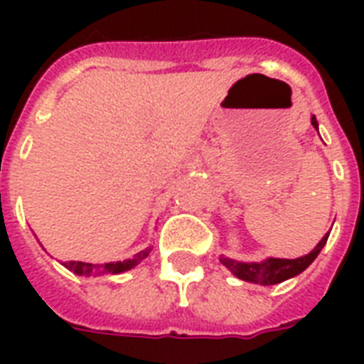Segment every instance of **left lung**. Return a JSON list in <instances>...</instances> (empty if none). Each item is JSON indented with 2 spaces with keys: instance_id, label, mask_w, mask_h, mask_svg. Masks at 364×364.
Wrapping results in <instances>:
<instances>
[{
  "instance_id": "left-lung-1",
  "label": "left lung",
  "mask_w": 364,
  "mask_h": 364,
  "mask_svg": "<svg viewBox=\"0 0 364 364\" xmlns=\"http://www.w3.org/2000/svg\"><path fill=\"white\" fill-rule=\"evenodd\" d=\"M311 124L317 128L316 117H311ZM328 234L321 242L317 243L316 249L311 253L299 257V259H268L264 262H238V260L225 259L223 257L221 262L227 266L228 270L232 272L234 276L243 279V282L260 283V285H274V283H282L285 279L293 276H299L300 272H304L308 266L316 260L323 245L327 243Z\"/></svg>"
}]
</instances>
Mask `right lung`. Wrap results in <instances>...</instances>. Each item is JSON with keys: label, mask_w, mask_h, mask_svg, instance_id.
<instances>
[{"label": "right lung", "mask_w": 364, "mask_h": 364, "mask_svg": "<svg viewBox=\"0 0 364 364\" xmlns=\"http://www.w3.org/2000/svg\"><path fill=\"white\" fill-rule=\"evenodd\" d=\"M151 249H145L141 253H137L134 259L122 260V262H107V264H90V262H81V260H70L64 262L68 270H71L77 276H102V274H121V272L130 270L136 264H139L149 255Z\"/></svg>", "instance_id": "obj_1"}]
</instances>
